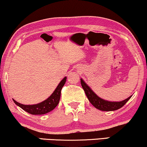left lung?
<instances>
[{"instance_id": "obj_1", "label": "left lung", "mask_w": 147, "mask_h": 147, "mask_svg": "<svg viewBox=\"0 0 147 147\" xmlns=\"http://www.w3.org/2000/svg\"><path fill=\"white\" fill-rule=\"evenodd\" d=\"M81 84L90 103L96 108L100 110H102V111H114V110L119 109V108H122L132 97V96H130L127 99L122 100L121 102H109L98 97L82 79H81Z\"/></svg>"}]
</instances>
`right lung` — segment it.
Masks as SVG:
<instances>
[{
    "label": "right lung",
    "instance_id": "1",
    "mask_svg": "<svg viewBox=\"0 0 147 147\" xmlns=\"http://www.w3.org/2000/svg\"><path fill=\"white\" fill-rule=\"evenodd\" d=\"M66 82V77L63 78L61 80V82L56 88L55 91L53 93L47 98V100H44L43 102L37 104H34V105H24V104H20L15 100L13 101L15 103L19 106L20 108L25 110L28 113L31 114H34V115H39V114H45L48 112H51L53 110L57 104H59L60 96H61V91L62 88L64 86Z\"/></svg>",
    "mask_w": 147,
    "mask_h": 147
}]
</instances>
